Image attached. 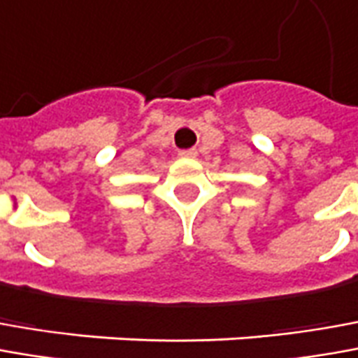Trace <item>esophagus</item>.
I'll return each instance as SVG.
<instances>
[{"label":"esophagus","mask_w":358,"mask_h":358,"mask_svg":"<svg viewBox=\"0 0 358 358\" xmlns=\"http://www.w3.org/2000/svg\"><path fill=\"white\" fill-rule=\"evenodd\" d=\"M196 154H199V152H196L194 148H191V150H181V152H179V155H181V157H189V159L196 157Z\"/></svg>","instance_id":"34e87169"}]
</instances>
